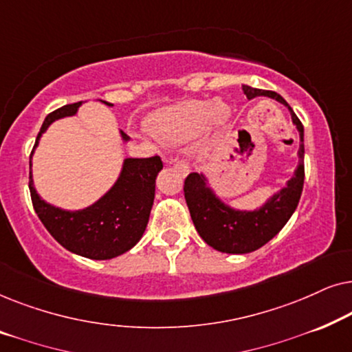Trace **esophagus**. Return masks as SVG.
<instances>
[{"label":"esophagus","instance_id":"esophagus-1","mask_svg":"<svg viewBox=\"0 0 352 352\" xmlns=\"http://www.w3.org/2000/svg\"><path fill=\"white\" fill-rule=\"evenodd\" d=\"M166 163H170V165L177 168V170H179V171L182 173V175H186V173L189 171V166H187V162L182 160V158H179V157H168Z\"/></svg>","mask_w":352,"mask_h":352}]
</instances>
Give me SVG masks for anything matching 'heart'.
Returning <instances> with one entry per match:
<instances>
[{"label":"heart","instance_id":"1","mask_svg":"<svg viewBox=\"0 0 352 352\" xmlns=\"http://www.w3.org/2000/svg\"><path fill=\"white\" fill-rule=\"evenodd\" d=\"M228 115V109L214 100H186L153 115L151 129L165 141L179 142L204 131L211 123H223Z\"/></svg>","mask_w":352,"mask_h":352}]
</instances>
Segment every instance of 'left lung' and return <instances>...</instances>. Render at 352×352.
I'll use <instances>...</instances> for the list:
<instances>
[{
  "instance_id": "8db88e82",
  "label": "left lung",
  "mask_w": 352,
  "mask_h": 352,
  "mask_svg": "<svg viewBox=\"0 0 352 352\" xmlns=\"http://www.w3.org/2000/svg\"><path fill=\"white\" fill-rule=\"evenodd\" d=\"M243 93L248 99L256 96H267L287 105L290 110L293 123L296 124L301 138L300 165L295 176L288 181V186L274 195L263 208L258 211H235L216 199L213 192L205 187L204 177L190 173L184 181V197L190 218L194 221L197 232L210 247L223 253L242 254L261 248L269 240L280 232V229L290 219L300 201L302 184H305V146L302 136L305 129L287 100L274 91L254 89L243 86Z\"/></svg>"
}]
</instances>
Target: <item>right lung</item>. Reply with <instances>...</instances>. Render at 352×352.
Wrapping results in <instances>:
<instances>
[{
  "instance_id": "obj_1",
  "label": "right lung",
  "mask_w": 352,
  "mask_h": 352,
  "mask_svg": "<svg viewBox=\"0 0 352 352\" xmlns=\"http://www.w3.org/2000/svg\"><path fill=\"white\" fill-rule=\"evenodd\" d=\"M80 104H67L47 115L33 148L54 120L74 115ZM123 138L128 139L124 133ZM162 168L158 155L128 158L109 194L89 208L74 213L45 204L33 189L32 176L28 189L38 218L62 247L89 259H110L131 250L141 240L155 197V177Z\"/></svg>"
}]
</instances>
